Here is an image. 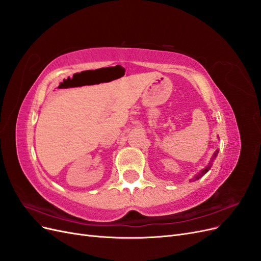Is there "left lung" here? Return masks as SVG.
<instances>
[{
	"label": "left lung",
	"mask_w": 261,
	"mask_h": 261,
	"mask_svg": "<svg viewBox=\"0 0 261 261\" xmlns=\"http://www.w3.org/2000/svg\"><path fill=\"white\" fill-rule=\"evenodd\" d=\"M218 152H219V151H218V150H216V152H215V153H213V156H212V159H211V162H212L213 160H215V159H216V156L218 155ZM211 162L209 163V165H208V167H207L206 169H203L202 171H200V173H198V174H197V175H195V176H194V178H192V179H191V180H189V181H192V180H193V181H195V180H197V179H199V178H200V177H201L202 175H204V174H206V173H207V172L209 171V169H210V167H211Z\"/></svg>",
	"instance_id": "1"
}]
</instances>
